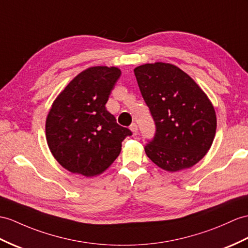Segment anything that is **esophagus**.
<instances>
[{"mask_svg": "<svg viewBox=\"0 0 248 248\" xmlns=\"http://www.w3.org/2000/svg\"><path fill=\"white\" fill-rule=\"evenodd\" d=\"M129 129H130L132 132H134V134H137V131H138V125H137L136 123H132V124L130 125Z\"/></svg>", "mask_w": 248, "mask_h": 248, "instance_id": "1", "label": "esophagus"}]
</instances>
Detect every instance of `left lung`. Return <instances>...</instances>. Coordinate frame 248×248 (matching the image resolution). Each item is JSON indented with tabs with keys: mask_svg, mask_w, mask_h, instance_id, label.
I'll list each match as a JSON object with an SVG mask.
<instances>
[{
	"mask_svg": "<svg viewBox=\"0 0 248 248\" xmlns=\"http://www.w3.org/2000/svg\"><path fill=\"white\" fill-rule=\"evenodd\" d=\"M134 71L155 124V137L144 148L147 156L171 172L194 166L216 135V111L207 95L172 64H144Z\"/></svg>",
	"mask_w": 248,
	"mask_h": 248,
	"instance_id": "left-lung-1",
	"label": "left lung"
}]
</instances>
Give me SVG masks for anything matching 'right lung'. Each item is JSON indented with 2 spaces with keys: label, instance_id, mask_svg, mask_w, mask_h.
Instances as JSON below:
<instances>
[{
  "label": "right lung",
  "instance_id": "right-lung-1",
  "mask_svg": "<svg viewBox=\"0 0 248 248\" xmlns=\"http://www.w3.org/2000/svg\"><path fill=\"white\" fill-rule=\"evenodd\" d=\"M120 76L117 67L87 68L54 100L46 119V140L65 170L85 177L102 173L132 135L105 107Z\"/></svg>",
  "mask_w": 248,
  "mask_h": 248
}]
</instances>
